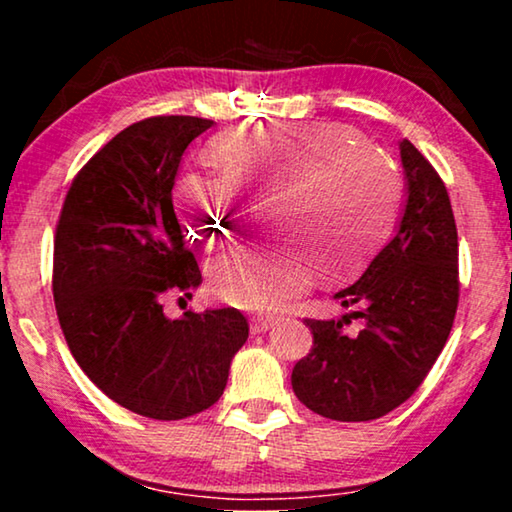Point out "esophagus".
<instances>
[{
	"label": "esophagus",
	"mask_w": 512,
	"mask_h": 512,
	"mask_svg": "<svg viewBox=\"0 0 512 512\" xmlns=\"http://www.w3.org/2000/svg\"><path fill=\"white\" fill-rule=\"evenodd\" d=\"M273 323H275V320L273 318H253V320H250V332H253V334H264V332H268V329H271L273 327Z\"/></svg>",
	"instance_id": "obj_1"
}]
</instances>
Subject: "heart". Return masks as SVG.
<instances>
[{
	"label": "heart",
	"mask_w": 512,
	"mask_h": 512,
	"mask_svg": "<svg viewBox=\"0 0 512 512\" xmlns=\"http://www.w3.org/2000/svg\"><path fill=\"white\" fill-rule=\"evenodd\" d=\"M216 171L187 169L173 187L185 237L201 248L235 239L248 203L268 201L280 235L210 266L214 298L239 309H273L305 282L291 239L329 271L359 264L381 244L402 201L388 155L357 131L323 121L246 124L212 144Z\"/></svg>",
	"instance_id": "1"
}]
</instances>
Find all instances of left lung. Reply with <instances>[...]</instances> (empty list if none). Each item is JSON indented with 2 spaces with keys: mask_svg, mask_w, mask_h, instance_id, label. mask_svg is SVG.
Wrapping results in <instances>:
<instances>
[{
  "mask_svg": "<svg viewBox=\"0 0 512 512\" xmlns=\"http://www.w3.org/2000/svg\"><path fill=\"white\" fill-rule=\"evenodd\" d=\"M406 201L393 239L357 282L334 293L339 320L307 318L314 348L291 372L298 400L339 422L391 413L418 391L452 332L458 307V235L438 171L400 142ZM362 318L359 333L344 329Z\"/></svg>",
  "mask_w": 512,
  "mask_h": 512,
  "instance_id": "8db88e82",
  "label": "left lung"
}]
</instances>
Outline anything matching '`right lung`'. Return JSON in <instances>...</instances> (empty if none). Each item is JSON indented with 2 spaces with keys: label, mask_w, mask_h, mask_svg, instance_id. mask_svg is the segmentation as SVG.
<instances>
[{
  "label": "right lung",
  "mask_w": 512,
  "mask_h": 512,
  "mask_svg": "<svg viewBox=\"0 0 512 512\" xmlns=\"http://www.w3.org/2000/svg\"><path fill=\"white\" fill-rule=\"evenodd\" d=\"M214 124L151 117L128 126L76 173L54 239V302L76 363L110 400L153 420H183L219 400L248 339L237 309L185 311L169 293L203 282L173 212L183 153Z\"/></svg>",
  "instance_id": "obj_1"
}]
</instances>
